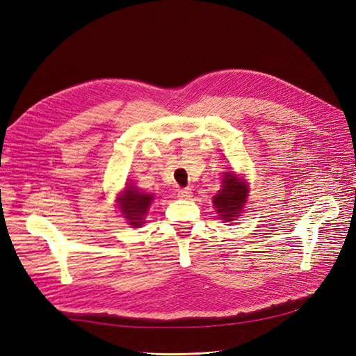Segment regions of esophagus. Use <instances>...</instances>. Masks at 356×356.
I'll return each mask as SVG.
<instances>
[{"instance_id": "obj_1", "label": "esophagus", "mask_w": 356, "mask_h": 356, "mask_svg": "<svg viewBox=\"0 0 356 356\" xmlns=\"http://www.w3.org/2000/svg\"><path fill=\"white\" fill-rule=\"evenodd\" d=\"M177 196L180 200H191L192 198V189L191 188H185V189H179Z\"/></svg>"}]
</instances>
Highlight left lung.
Masks as SVG:
<instances>
[{"label": "left lung", "mask_w": 356, "mask_h": 356, "mask_svg": "<svg viewBox=\"0 0 356 356\" xmlns=\"http://www.w3.org/2000/svg\"><path fill=\"white\" fill-rule=\"evenodd\" d=\"M248 183L243 179H239L234 173H225L221 189L213 198L220 218L226 222L238 218L248 200Z\"/></svg>", "instance_id": "8db88e82"}]
</instances>
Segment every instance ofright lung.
<instances>
[{
  "instance_id": "1",
  "label": "right lung",
  "mask_w": 356,
  "mask_h": 356,
  "mask_svg": "<svg viewBox=\"0 0 356 356\" xmlns=\"http://www.w3.org/2000/svg\"><path fill=\"white\" fill-rule=\"evenodd\" d=\"M154 201V195L140 192L135 188L134 183H127L124 191L118 195L117 202L118 208L127 220V225L131 227H140L145 222V216L148 213V208Z\"/></svg>"
}]
</instances>
